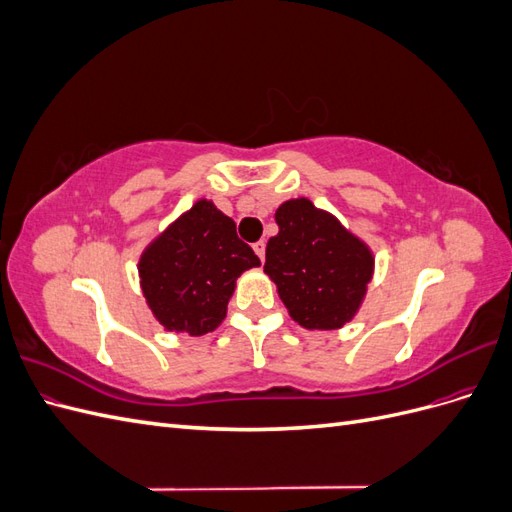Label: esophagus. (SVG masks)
I'll list each match as a JSON object with an SVG mask.
<instances>
[{"label":"esophagus","instance_id":"obj_1","mask_svg":"<svg viewBox=\"0 0 512 512\" xmlns=\"http://www.w3.org/2000/svg\"><path fill=\"white\" fill-rule=\"evenodd\" d=\"M265 241H256L254 243V252H256V256L260 258V260H265Z\"/></svg>","mask_w":512,"mask_h":512}]
</instances>
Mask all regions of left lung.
<instances>
[{
	"label": "left lung",
	"instance_id": "left-lung-1",
	"mask_svg": "<svg viewBox=\"0 0 512 512\" xmlns=\"http://www.w3.org/2000/svg\"><path fill=\"white\" fill-rule=\"evenodd\" d=\"M280 232L267 243L265 273L305 329H339L359 309L374 256L333 215L297 198L275 211Z\"/></svg>",
	"mask_w": 512,
	"mask_h": 512
}]
</instances>
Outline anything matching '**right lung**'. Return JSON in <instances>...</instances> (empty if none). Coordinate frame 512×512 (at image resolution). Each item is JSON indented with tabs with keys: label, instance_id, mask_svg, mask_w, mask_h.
Here are the masks:
<instances>
[{
	"label": "right lung",
	"instance_id": "obj_1",
	"mask_svg": "<svg viewBox=\"0 0 512 512\" xmlns=\"http://www.w3.org/2000/svg\"><path fill=\"white\" fill-rule=\"evenodd\" d=\"M258 265L235 222L209 200H198L147 247L138 273L166 331L205 335L224 320L237 277Z\"/></svg>",
	"mask_w": 512,
	"mask_h": 512
}]
</instances>
